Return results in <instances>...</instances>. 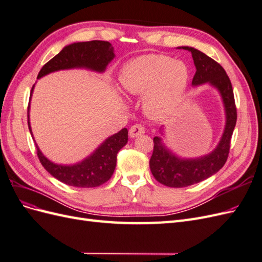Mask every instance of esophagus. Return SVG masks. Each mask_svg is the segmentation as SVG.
I'll use <instances>...</instances> for the list:
<instances>
[{"instance_id": "esophagus-1", "label": "esophagus", "mask_w": 262, "mask_h": 262, "mask_svg": "<svg viewBox=\"0 0 262 262\" xmlns=\"http://www.w3.org/2000/svg\"><path fill=\"white\" fill-rule=\"evenodd\" d=\"M144 133H145L144 126L136 124V125H134V126L130 127V129H129V136H130L132 138H135V137H137V136H139V135H143Z\"/></svg>"}]
</instances>
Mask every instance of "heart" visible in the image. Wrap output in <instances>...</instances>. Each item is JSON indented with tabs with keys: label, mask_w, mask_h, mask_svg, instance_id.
<instances>
[{
	"label": "heart",
	"mask_w": 262,
	"mask_h": 262,
	"mask_svg": "<svg viewBox=\"0 0 262 262\" xmlns=\"http://www.w3.org/2000/svg\"><path fill=\"white\" fill-rule=\"evenodd\" d=\"M119 83L128 95H145L143 108L147 116L164 119L182 103L189 83V69L170 56L143 55L123 67Z\"/></svg>",
	"instance_id": "heart-1"
}]
</instances>
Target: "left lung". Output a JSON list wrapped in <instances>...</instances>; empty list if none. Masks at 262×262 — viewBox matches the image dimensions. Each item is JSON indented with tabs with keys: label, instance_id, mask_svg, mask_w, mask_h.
<instances>
[{
	"label": "left lung",
	"instance_id": "obj_1",
	"mask_svg": "<svg viewBox=\"0 0 262 262\" xmlns=\"http://www.w3.org/2000/svg\"><path fill=\"white\" fill-rule=\"evenodd\" d=\"M179 49L189 51L192 55L196 66L192 86L209 84L219 92L225 107L226 125L216 148L197 158L179 157L165 145L162 137H154V150L149 160L151 173L157 182L173 188H183L203 182L223 168L229 154L230 140L237 122L231 82L223 66L196 49L189 46Z\"/></svg>",
	"mask_w": 262,
	"mask_h": 262
}]
</instances>
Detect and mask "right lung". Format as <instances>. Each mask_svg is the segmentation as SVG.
Returning <instances> with one entry per match:
<instances>
[{"mask_svg":"<svg viewBox=\"0 0 262 262\" xmlns=\"http://www.w3.org/2000/svg\"><path fill=\"white\" fill-rule=\"evenodd\" d=\"M114 57V48L110 42L91 41L73 43L65 46L56 56L42 67L37 79L53 72L71 69H86L103 73ZM33 90L34 85L32 87L31 97ZM28 124L31 135H33L30 125V104L28 108ZM127 140L128 130L123 128L106 138L90 156L74 165H61L51 162L39 150L36 143L35 145L39 162L53 177L69 186L93 188L110 180L116 167L117 152L127 144Z\"/></svg>","mask_w":262,"mask_h":262,"instance_id":"right-lung-1","label":"right lung"}]
</instances>
